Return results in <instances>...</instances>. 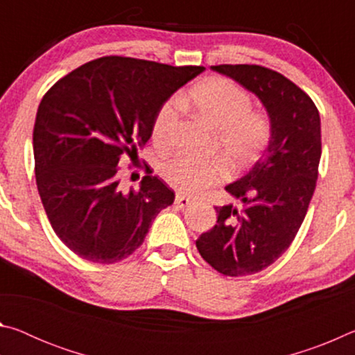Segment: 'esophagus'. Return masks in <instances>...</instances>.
Here are the masks:
<instances>
[{
    "instance_id": "esophagus-1",
    "label": "esophagus",
    "mask_w": 355,
    "mask_h": 355,
    "mask_svg": "<svg viewBox=\"0 0 355 355\" xmlns=\"http://www.w3.org/2000/svg\"><path fill=\"white\" fill-rule=\"evenodd\" d=\"M191 203V199H188V197H184V196H182V194H177V197H175V205L178 207V208H186Z\"/></svg>"
}]
</instances>
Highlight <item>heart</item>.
I'll return each mask as SVG.
<instances>
[{
    "instance_id": "1",
    "label": "heart",
    "mask_w": 355,
    "mask_h": 355,
    "mask_svg": "<svg viewBox=\"0 0 355 355\" xmlns=\"http://www.w3.org/2000/svg\"><path fill=\"white\" fill-rule=\"evenodd\" d=\"M188 103L216 130V147L235 167L250 164L268 139V125L260 114L250 111V98L227 78H209L189 91ZM180 105L167 100L156 112L152 135L159 144L171 139L178 122ZM161 173L167 183L183 194H200L227 177V166L219 159H196L177 155L166 161Z\"/></svg>"
}]
</instances>
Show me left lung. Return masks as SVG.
I'll use <instances>...</instances> for the list:
<instances>
[{"instance_id":"1","label":"left lung","mask_w":355,"mask_h":355,"mask_svg":"<svg viewBox=\"0 0 355 355\" xmlns=\"http://www.w3.org/2000/svg\"><path fill=\"white\" fill-rule=\"evenodd\" d=\"M255 94L266 110L271 137L245 175L225 186L244 203L216 207L218 222L196 241L216 271L239 277L266 269L290 248L316 188L321 120L302 89L279 71L249 64L211 67Z\"/></svg>"}]
</instances>
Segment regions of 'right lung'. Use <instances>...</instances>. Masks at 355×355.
<instances>
[{
  "mask_svg": "<svg viewBox=\"0 0 355 355\" xmlns=\"http://www.w3.org/2000/svg\"><path fill=\"white\" fill-rule=\"evenodd\" d=\"M203 67H172L105 56L61 78L35 116V183L59 239L92 263L123 260L144 243L175 192L146 175L139 189L119 188V161L152 136L156 112Z\"/></svg>",
  "mask_w": 355,
  "mask_h": 355,
  "instance_id": "1",
  "label": "right lung"
}]
</instances>
